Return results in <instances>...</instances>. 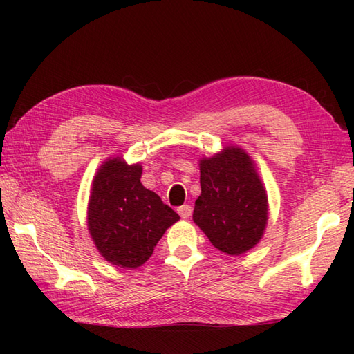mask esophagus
Segmentation results:
<instances>
[{
    "label": "esophagus",
    "mask_w": 354,
    "mask_h": 354,
    "mask_svg": "<svg viewBox=\"0 0 354 354\" xmlns=\"http://www.w3.org/2000/svg\"><path fill=\"white\" fill-rule=\"evenodd\" d=\"M192 212H193L192 205H189V204H184L178 208V213L183 217V219H189V217L192 216Z\"/></svg>",
    "instance_id": "34e87169"
}]
</instances>
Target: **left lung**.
I'll list each match as a JSON object with an SVG mask.
<instances>
[{"label": "left lung", "instance_id": "left-lung-1", "mask_svg": "<svg viewBox=\"0 0 354 354\" xmlns=\"http://www.w3.org/2000/svg\"><path fill=\"white\" fill-rule=\"evenodd\" d=\"M201 194L193 222L217 250L240 255L265 234L269 204L252 158L242 147L225 146L199 160Z\"/></svg>", "mask_w": 354, "mask_h": 354}]
</instances>
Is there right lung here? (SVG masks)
<instances>
[{"label":"right lung","instance_id":"right-lung-1","mask_svg":"<svg viewBox=\"0 0 354 354\" xmlns=\"http://www.w3.org/2000/svg\"><path fill=\"white\" fill-rule=\"evenodd\" d=\"M142 165L122 156L104 161L93 179L88 201V231L102 257L124 269H137L179 216L141 184Z\"/></svg>","mask_w":354,"mask_h":354}]
</instances>
